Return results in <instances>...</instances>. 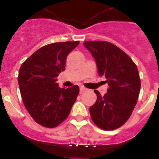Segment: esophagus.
<instances>
[{
	"label": "esophagus",
	"mask_w": 159,
	"mask_h": 159,
	"mask_svg": "<svg viewBox=\"0 0 159 159\" xmlns=\"http://www.w3.org/2000/svg\"><path fill=\"white\" fill-rule=\"evenodd\" d=\"M85 91H86V88H84V87L81 86L80 88V93H82V92H85Z\"/></svg>",
	"instance_id": "esophagus-1"
}]
</instances>
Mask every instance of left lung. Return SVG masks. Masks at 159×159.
<instances>
[{
    "label": "left lung",
    "instance_id": "left-lung-1",
    "mask_svg": "<svg viewBox=\"0 0 159 159\" xmlns=\"http://www.w3.org/2000/svg\"><path fill=\"white\" fill-rule=\"evenodd\" d=\"M84 44L95 59L99 75L105 76L109 85L103 96L95 90L97 100L90 107L91 117L102 130L119 128L137 103L141 87L137 67L124 52L109 42L85 41Z\"/></svg>",
    "mask_w": 159,
    "mask_h": 159
}]
</instances>
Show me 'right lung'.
Wrapping results in <instances>:
<instances>
[{
	"mask_svg": "<svg viewBox=\"0 0 159 159\" xmlns=\"http://www.w3.org/2000/svg\"><path fill=\"white\" fill-rule=\"evenodd\" d=\"M79 41L43 46L25 60L18 75L23 102L32 119L45 127H57L69 115L80 92L77 85L60 88L57 76L65 70L66 59Z\"/></svg>",
	"mask_w": 159,
	"mask_h": 159,
	"instance_id": "right-lung-1",
	"label": "right lung"
}]
</instances>
